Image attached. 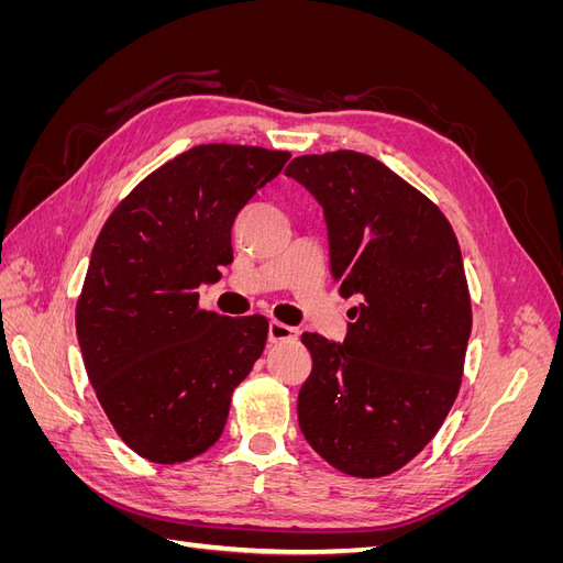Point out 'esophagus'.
Returning <instances> with one entry per match:
<instances>
[{"label":"esophagus","instance_id":"obj_1","mask_svg":"<svg viewBox=\"0 0 563 563\" xmlns=\"http://www.w3.org/2000/svg\"><path fill=\"white\" fill-rule=\"evenodd\" d=\"M267 338H269V343H282V340H296L298 338V329L288 327V323H282V321H269Z\"/></svg>","mask_w":563,"mask_h":563}]
</instances>
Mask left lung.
<instances>
[{"instance_id":"obj_1","label":"left lung","mask_w":563,"mask_h":563,"mask_svg":"<svg viewBox=\"0 0 563 563\" xmlns=\"http://www.w3.org/2000/svg\"><path fill=\"white\" fill-rule=\"evenodd\" d=\"M286 176L321 203L331 277L340 296L360 298L343 345L300 335L312 356L300 432L338 472L378 479L430 444L463 383V253L437 203L362 152L302 155Z\"/></svg>"}]
</instances>
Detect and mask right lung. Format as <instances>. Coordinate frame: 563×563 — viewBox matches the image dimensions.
Segmentation results:
<instances>
[{
	"instance_id": "right-lung-1",
	"label": "right lung",
	"mask_w": 563,
	"mask_h": 563,
	"mask_svg": "<svg viewBox=\"0 0 563 563\" xmlns=\"http://www.w3.org/2000/svg\"><path fill=\"white\" fill-rule=\"evenodd\" d=\"M288 152L209 143L143 178L100 230L77 300L87 376L124 444L174 465L223 434L230 399L263 354V314L199 308L232 263V223Z\"/></svg>"
}]
</instances>
